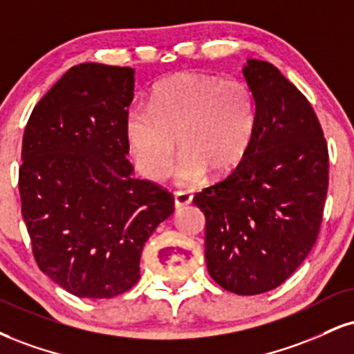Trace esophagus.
Masks as SVG:
<instances>
[{"mask_svg": "<svg viewBox=\"0 0 354 354\" xmlns=\"http://www.w3.org/2000/svg\"><path fill=\"white\" fill-rule=\"evenodd\" d=\"M173 201H174V207L176 209H180V207H185L191 204L193 201V194L188 193V191H176V193L173 194Z\"/></svg>", "mask_w": 354, "mask_h": 354, "instance_id": "esophagus-1", "label": "esophagus"}]
</instances>
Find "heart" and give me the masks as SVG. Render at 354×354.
I'll return each instance as SVG.
<instances>
[{
    "instance_id": "obj_1",
    "label": "heart",
    "mask_w": 354,
    "mask_h": 354,
    "mask_svg": "<svg viewBox=\"0 0 354 354\" xmlns=\"http://www.w3.org/2000/svg\"><path fill=\"white\" fill-rule=\"evenodd\" d=\"M255 123L252 92L237 79L183 72L155 88L151 110L135 105L127 115V138L136 166L150 180L171 168L180 185L204 173H229L244 158Z\"/></svg>"
}]
</instances>
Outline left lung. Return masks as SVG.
Instances as JSON below:
<instances>
[{
    "label": "left lung",
    "instance_id": "obj_1",
    "mask_svg": "<svg viewBox=\"0 0 354 354\" xmlns=\"http://www.w3.org/2000/svg\"><path fill=\"white\" fill-rule=\"evenodd\" d=\"M255 123L236 169L194 196L206 216V266L237 295L274 290L317 242L328 191V147L306 97L270 62L247 59Z\"/></svg>",
    "mask_w": 354,
    "mask_h": 354
}]
</instances>
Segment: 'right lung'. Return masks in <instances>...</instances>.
<instances>
[{"label": "right lung", "instance_id": "obj_1", "mask_svg": "<svg viewBox=\"0 0 354 354\" xmlns=\"http://www.w3.org/2000/svg\"><path fill=\"white\" fill-rule=\"evenodd\" d=\"M131 67H71L37 102L23 136L21 214L39 269L80 299H112L140 279L145 242L173 196L133 178Z\"/></svg>", "mask_w": 354, "mask_h": 354}]
</instances>
